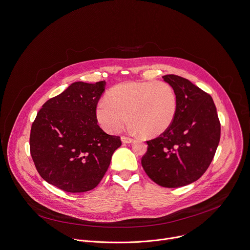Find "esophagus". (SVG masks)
Returning a JSON list of instances; mask_svg holds the SVG:
<instances>
[{
    "label": "esophagus",
    "instance_id": "34e87169",
    "mask_svg": "<svg viewBox=\"0 0 250 250\" xmlns=\"http://www.w3.org/2000/svg\"><path fill=\"white\" fill-rule=\"evenodd\" d=\"M121 140H122L123 143H131V142L133 141L132 138L127 137V136H122V137H121Z\"/></svg>",
    "mask_w": 250,
    "mask_h": 250
}]
</instances>
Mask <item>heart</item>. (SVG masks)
<instances>
[{
    "mask_svg": "<svg viewBox=\"0 0 250 250\" xmlns=\"http://www.w3.org/2000/svg\"><path fill=\"white\" fill-rule=\"evenodd\" d=\"M96 107L100 125L110 133L119 132L128 122L132 130L155 137L173 123L178 109L177 94L165 81H128L114 86Z\"/></svg>",
    "mask_w": 250,
    "mask_h": 250,
    "instance_id": "b5f03b06",
    "label": "heart"
}]
</instances>
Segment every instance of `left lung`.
<instances>
[{"label": "left lung", "instance_id": "8db88e82", "mask_svg": "<svg viewBox=\"0 0 250 250\" xmlns=\"http://www.w3.org/2000/svg\"><path fill=\"white\" fill-rule=\"evenodd\" d=\"M163 78L177 94V114L167 130L147 141L141 164L159 186L179 188L199 180L209 167L220 139V122L208 93L178 75Z\"/></svg>", "mask_w": 250, "mask_h": 250}]
</instances>
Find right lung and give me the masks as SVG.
Returning <instances> with one entry per match:
<instances>
[{"label":"right lung","mask_w":250,"mask_h":250,"mask_svg":"<svg viewBox=\"0 0 250 250\" xmlns=\"http://www.w3.org/2000/svg\"><path fill=\"white\" fill-rule=\"evenodd\" d=\"M105 84L72 83L48 99L33 122L30 150L36 168L44 181L64 191L94 188L122 144L119 136L106 134L97 124Z\"/></svg>","instance_id":"1"}]
</instances>
